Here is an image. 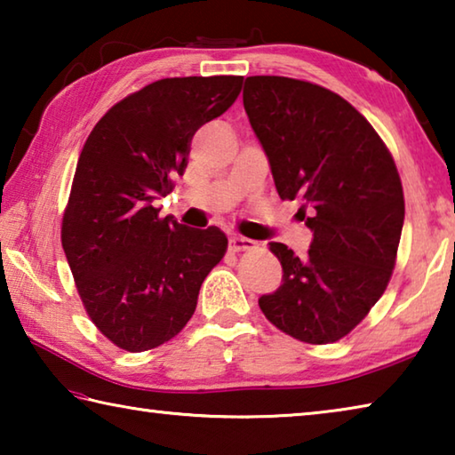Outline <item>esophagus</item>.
<instances>
[{"mask_svg":"<svg viewBox=\"0 0 455 455\" xmlns=\"http://www.w3.org/2000/svg\"><path fill=\"white\" fill-rule=\"evenodd\" d=\"M255 241H251V238H246V236H238V235H235V236H230V241H228V249L233 251V252H241V251H251V249H255Z\"/></svg>","mask_w":455,"mask_h":455,"instance_id":"34e87169","label":"esophagus"}]
</instances>
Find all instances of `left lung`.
<instances>
[{"mask_svg": "<svg viewBox=\"0 0 455 455\" xmlns=\"http://www.w3.org/2000/svg\"><path fill=\"white\" fill-rule=\"evenodd\" d=\"M243 104L283 200H299L313 243L305 259L268 243L283 284L259 299L283 333L335 343L367 317L387 289L405 200L394 156L365 116L317 84L251 76Z\"/></svg>", "mask_w": 455, "mask_h": 455, "instance_id": "1", "label": "left lung"}]
</instances>
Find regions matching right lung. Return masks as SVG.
I'll use <instances>...</instances> for the list:
<instances>
[{
    "label": "right lung",
    "mask_w": 455,
    "mask_h": 455,
    "mask_svg": "<svg viewBox=\"0 0 455 455\" xmlns=\"http://www.w3.org/2000/svg\"><path fill=\"white\" fill-rule=\"evenodd\" d=\"M243 76L152 82L114 104L92 130L61 219V246L88 317L116 347L171 341L196 309L200 284L222 257V230L160 219L188 164L196 130L241 94Z\"/></svg>",
    "instance_id": "obj_1"
}]
</instances>
